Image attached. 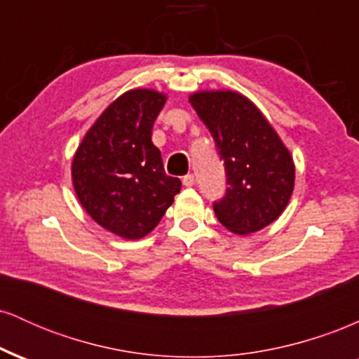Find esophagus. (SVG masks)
<instances>
[{"label":"esophagus","mask_w":359,"mask_h":359,"mask_svg":"<svg viewBox=\"0 0 359 359\" xmlns=\"http://www.w3.org/2000/svg\"><path fill=\"white\" fill-rule=\"evenodd\" d=\"M182 182H184L185 187H192L194 182H196V177H194V174H187V175H184Z\"/></svg>","instance_id":"esophagus-1"}]
</instances>
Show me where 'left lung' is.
Returning a JSON list of instances; mask_svg holds the SVG:
<instances>
[{
  "label": "left lung",
  "mask_w": 359,
  "mask_h": 359,
  "mask_svg": "<svg viewBox=\"0 0 359 359\" xmlns=\"http://www.w3.org/2000/svg\"><path fill=\"white\" fill-rule=\"evenodd\" d=\"M224 162V197L214 212L226 229L251 234L273 222L294 192L295 165L262 111L234 90H197L189 97Z\"/></svg>",
  "instance_id": "left-lung-1"
}]
</instances>
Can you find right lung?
<instances>
[{"label": "right lung", "mask_w": 359, "mask_h": 359, "mask_svg": "<svg viewBox=\"0 0 359 359\" xmlns=\"http://www.w3.org/2000/svg\"><path fill=\"white\" fill-rule=\"evenodd\" d=\"M167 96L131 89L101 113L72 158L77 199L97 224L125 240L154 231L182 182L163 170L151 128Z\"/></svg>", "instance_id": "obj_1"}]
</instances>
